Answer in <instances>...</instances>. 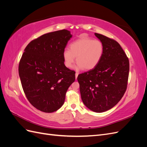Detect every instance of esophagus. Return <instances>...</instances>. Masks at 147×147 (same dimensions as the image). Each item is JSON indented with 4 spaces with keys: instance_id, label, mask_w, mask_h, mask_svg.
<instances>
[{
    "instance_id": "1",
    "label": "esophagus",
    "mask_w": 147,
    "mask_h": 147,
    "mask_svg": "<svg viewBox=\"0 0 147 147\" xmlns=\"http://www.w3.org/2000/svg\"><path fill=\"white\" fill-rule=\"evenodd\" d=\"M78 73H76L75 74V78H77V77H78Z\"/></svg>"
}]
</instances>
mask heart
I'll return each mask as SVG.
<instances>
[{"label":"heart","mask_w":147,"mask_h":147,"mask_svg":"<svg viewBox=\"0 0 147 147\" xmlns=\"http://www.w3.org/2000/svg\"><path fill=\"white\" fill-rule=\"evenodd\" d=\"M69 47V50L65 49L63 53L64 64L66 67H72L76 57L77 70L94 69L99 64L104 52L100 41L89 37L80 38L71 43Z\"/></svg>","instance_id":"obj_1"}]
</instances>
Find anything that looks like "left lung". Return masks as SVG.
Returning <instances> with one entry per match:
<instances>
[{
  "label": "left lung",
  "mask_w": 147,
  "mask_h": 147,
  "mask_svg": "<svg viewBox=\"0 0 147 147\" xmlns=\"http://www.w3.org/2000/svg\"><path fill=\"white\" fill-rule=\"evenodd\" d=\"M104 52L94 69L78 75L80 91L83 104L97 113L107 111L121 99L127 88L129 63L119 44L95 33Z\"/></svg>",
  "instance_id": "left-lung-1"
}]
</instances>
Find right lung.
<instances>
[{
  "label": "right lung",
  "mask_w": 147,
  "mask_h": 147,
  "mask_svg": "<svg viewBox=\"0 0 147 147\" xmlns=\"http://www.w3.org/2000/svg\"><path fill=\"white\" fill-rule=\"evenodd\" d=\"M72 35L68 30L45 34L31 41L19 64L25 95L35 108L45 113L59 109L75 80V72L64 64L63 53Z\"/></svg>",
  "instance_id": "1"
}]
</instances>
